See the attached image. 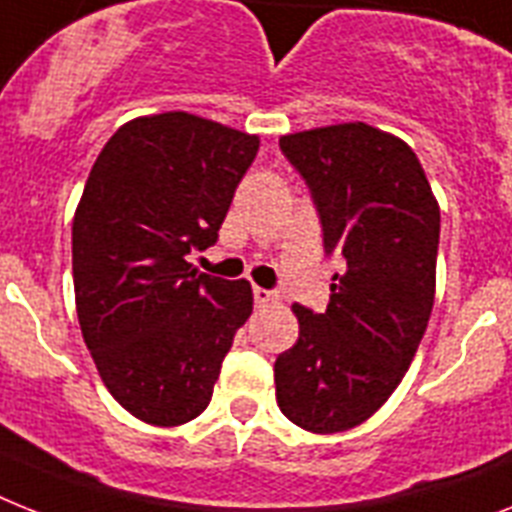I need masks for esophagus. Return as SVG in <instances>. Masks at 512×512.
<instances>
[{
	"mask_svg": "<svg viewBox=\"0 0 512 512\" xmlns=\"http://www.w3.org/2000/svg\"><path fill=\"white\" fill-rule=\"evenodd\" d=\"M253 301L256 306H274V303H280V293H274V290H264V287H253Z\"/></svg>",
	"mask_w": 512,
	"mask_h": 512,
	"instance_id": "esophagus-1",
	"label": "esophagus"
}]
</instances>
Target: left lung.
<instances>
[{"label": "left lung", "instance_id": "left-lung-1", "mask_svg": "<svg viewBox=\"0 0 512 512\" xmlns=\"http://www.w3.org/2000/svg\"><path fill=\"white\" fill-rule=\"evenodd\" d=\"M311 188L324 251L340 253L324 314L295 303L298 342L274 361L277 405L293 424L335 434L387 403L434 306L439 204L398 135L342 122L280 138Z\"/></svg>", "mask_w": 512, "mask_h": 512}]
</instances>
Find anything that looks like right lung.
I'll return each mask as SVG.
<instances>
[{"label":"right lung","mask_w":512,"mask_h":512,"mask_svg":"<svg viewBox=\"0 0 512 512\" xmlns=\"http://www.w3.org/2000/svg\"><path fill=\"white\" fill-rule=\"evenodd\" d=\"M259 135L188 112L125 122L96 156L73 219L75 308L112 398L154 426L204 413L232 337L253 311L246 280L193 269L217 243Z\"/></svg>","instance_id":"obj_1"}]
</instances>
